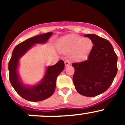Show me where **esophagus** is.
I'll return each instance as SVG.
<instances>
[{
    "label": "esophagus",
    "mask_w": 125,
    "mask_h": 125,
    "mask_svg": "<svg viewBox=\"0 0 125 125\" xmlns=\"http://www.w3.org/2000/svg\"><path fill=\"white\" fill-rule=\"evenodd\" d=\"M70 61H69V59H66V60L64 61V64L66 66H68L70 64Z\"/></svg>",
    "instance_id": "34e87169"
}]
</instances>
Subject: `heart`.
<instances>
[{
  "instance_id": "heart-1",
  "label": "heart",
  "mask_w": 125,
  "mask_h": 125,
  "mask_svg": "<svg viewBox=\"0 0 125 125\" xmlns=\"http://www.w3.org/2000/svg\"><path fill=\"white\" fill-rule=\"evenodd\" d=\"M93 47V43L89 38L76 36L65 37L60 39L58 48L62 52L71 53L73 59L81 60L89 54Z\"/></svg>"
}]
</instances>
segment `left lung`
Instances as JSON below:
<instances>
[{
  "instance_id": "left-lung-1",
  "label": "left lung",
  "mask_w": 125,
  "mask_h": 125,
  "mask_svg": "<svg viewBox=\"0 0 125 125\" xmlns=\"http://www.w3.org/2000/svg\"><path fill=\"white\" fill-rule=\"evenodd\" d=\"M85 37L93 41V47L87 60L74 62V84L80 94L94 97L110 88L118 71L117 57L111 43L96 34Z\"/></svg>"
}]
</instances>
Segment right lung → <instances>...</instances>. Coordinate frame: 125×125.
Returning a JSON list of instances; mask_svg holds the SVG:
<instances>
[{"mask_svg":"<svg viewBox=\"0 0 125 125\" xmlns=\"http://www.w3.org/2000/svg\"><path fill=\"white\" fill-rule=\"evenodd\" d=\"M52 32L41 34L28 39L15 47L9 62V79L11 84L22 98L31 101H41L49 98L56 89L57 76L64 68V63L60 60L54 66H47L42 79L37 84L27 85L23 83L18 71L20 59L37 44L47 42Z\"/></svg>","mask_w":125,"mask_h":125,"instance_id":"1","label":"right lung"}]
</instances>
